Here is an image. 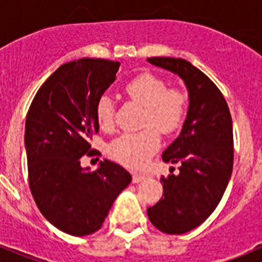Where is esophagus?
Wrapping results in <instances>:
<instances>
[{
	"label": "esophagus",
	"mask_w": 262,
	"mask_h": 262,
	"mask_svg": "<svg viewBox=\"0 0 262 262\" xmlns=\"http://www.w3.org/2000/svg\"><path fill=\"white\" fill-rule=\"evenodd\" d=\"M147 177H148L147 174H142V173H135V174L133 176V181L135 182V184H139V182L144 181Z\"/></svg>",
	"instance_id": "34e87169"
}]
</instances>
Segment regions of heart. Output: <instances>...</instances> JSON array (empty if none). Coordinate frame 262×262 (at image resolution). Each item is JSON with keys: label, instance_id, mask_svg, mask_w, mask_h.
I'll use <instances>...</instances> for the list:
<instances>
[{"label": "heart", "instance_id": "heart-1", "mask_svg": "<svg viewBox=\"0 0 262 262\" xmlns=\"http://www.w3.org/2000/svg\"><path fill=\"white\" fill-rule=\"evenodd\" d=\"M124 92L145 107L144 126H154L140 133L124 134L108 148L111 157L129 168H142L160 145V133L172 134L181 127L186 114V98L180 90L166 89L161 78L142 73L124 85ZM114 103L102 96L96 106V119L101 128L113 124Z\"/></svg>", "mask_w": 262, "mask_h": 262}]
</instances>
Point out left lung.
Returning <instances> with one entry per match:
<instances>
[{"mask_svg":"<svg viewBox=\"0 0 262 262\" xmlns=\"http://www.w3.org/2000/svg\"><path fill=\"white\" fill-rule=\"evenodd\" d=\"M147 61L181 78L189 97L180 135L163 152L164 163L181 164L180 173L161 176L164 196L147 210L157 230L181 235L201 226L226 191L233 165L232 119L221 90L191 62L173 57Z\"/></svg>","mask_w":262,"mask_h":262,"instance_id":"obj_1","label":"left lung"}]
</instances>
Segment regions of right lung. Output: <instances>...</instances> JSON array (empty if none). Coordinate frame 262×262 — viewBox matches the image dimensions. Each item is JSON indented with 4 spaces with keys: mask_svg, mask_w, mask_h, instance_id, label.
I'll return each instance as SVG.
<instances>
[{
    "mask_svg": "<svg viewBox=\"0 0 262 262\" xmlns=\"http://www.w3.org/2000/svg\"><path fill=\"white\" fill-rule=\"evenodd\" d=\"M119 66L103 59L64 64L41 85L27 113L25 148L32 196L43 216L72 236L98 231L133 180L108 160L94 172L81 166L90 139L99 131L97 102L115 81Z\"/></svg>",
    "mask_w": 262,
    "mask_h": 262,
    "instance_id": "right-lung-1",
    "label": "right lung"
}]
</instances>
